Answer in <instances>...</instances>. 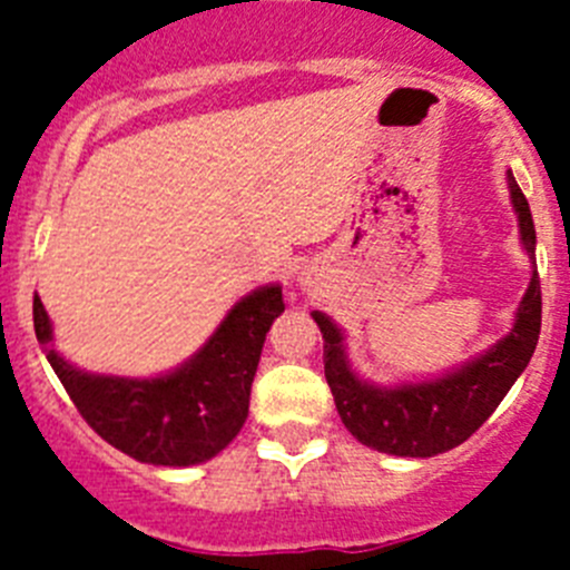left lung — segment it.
Returning a JSON list of instances; mask_svg holds the SVG:
<instances>
[{
	"mask_svg": "<svg viewBox=\"0 0 570 570\" xmlns=\"http://www.w3.org/2000/svg\"><path fill=\"white\" fill-rule=\"evenodd\" d=\"M511 205L520 223V239L533 262L537 230L531 208L513 174L508 170ZM314 322L325 342V380L334 394L342 422L362 445L394 456H436L462 445L468 436L497 411L502 396L511 391L517 376L528 367L540 340L542 294L540 276L533 271L513 325L500 342H493L480 356L434 380L376 385L351 367L345 334L328 314L314 311Z\"/></svg>",
	"mask_w": 570,
	"mask_h": 570,
	"instance_id": "obj_1",
	"label": "left lung"
}]
</instances>
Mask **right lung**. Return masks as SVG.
Here are the masks:
<instances>
[{
	"mask_svg": "<svg viewBox=\"0 0 570 570\" xmlns=\"http://www.w3.org/2000/svg\"><path fill=\"white\" fill-rule=\"evenodd\" d=\"M285 311L279 285L242 296L210 340L159 376L88 374L53 347V325L33 296V328L79 414L94 431L148 465L188 468L214 460L248 420L250 385L265 334Z\"/></svg>",
	"mask_w": 570,
	"mask_h": 570,
	"instance_id": "right-lung-1",
	"label": "right lung"
}]
</instances>
